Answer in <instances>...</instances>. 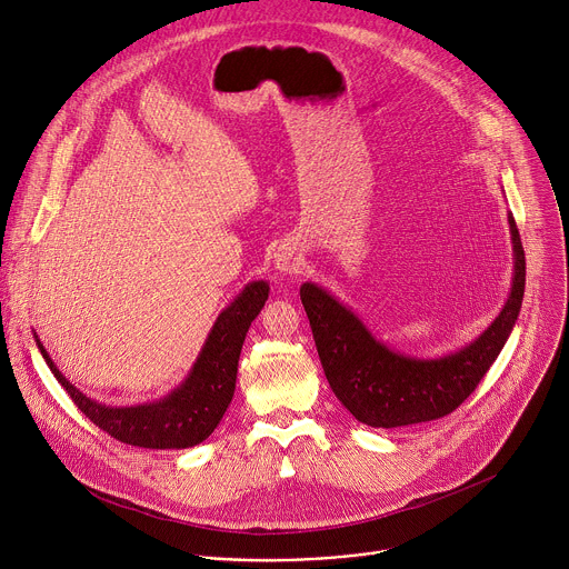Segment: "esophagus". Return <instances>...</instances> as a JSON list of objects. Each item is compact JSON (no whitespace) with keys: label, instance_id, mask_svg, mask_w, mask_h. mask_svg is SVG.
<instances>
[{"label":"esophagus","instance_id":"obj_1","mask_svg":"<svg viewBox=\"0 0 569 569\" xmlns=\"http://www.w3.org/2000/svg\"><path fill=\"white\" fill-rule=\"evenodd\" d=\"M277 268L286 274H292L299 270V257L292 250L281 252V254H277Z\"/></svg>","mask_w":569,"mask_h":569}]
</instances>
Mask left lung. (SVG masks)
<instances>
[{"mask_svg":"<svg viewBox=\"0 0 569 569\" xmlns=\"http://www.w3.org/2000/svg\"><path fill=\"white\" fill-rule=\"evenodd\" d=\"M511 292L470 345L441 358H412L380 342L362 319L331 292L306 281L299 288L315 347L333 393L365 426L400 428L441 419L457 410L491 369L509 340L525 295V250L513 216Z\"/></svg>","mask_w":569,"mask_h":569,"instance_id":"obj_1","label":"left lung"}]
</instances>
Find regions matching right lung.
<instances>
[{
  "instance_id": "right-lung-1",
  "label": "right lung",
  "mask_w": 569,
  "mask_h": 569,
  "mask_svg": "<svg viewBox=\"0 0 569 569\" xmlns=\"http://www.w3.org/2000/svg\"><path fill=\"white\" fill-rule=\"evenodd\" d=\"M268 295V281H252L242 288L216 317L187 378L164 398L130 405V408H112V405L86 396L62 376L38 336L33 338L56 380L94 426L128 446L182 450L202 443L227 412L236 389L242 342L266 306Z\"/></svg>"
}]
</instances>
